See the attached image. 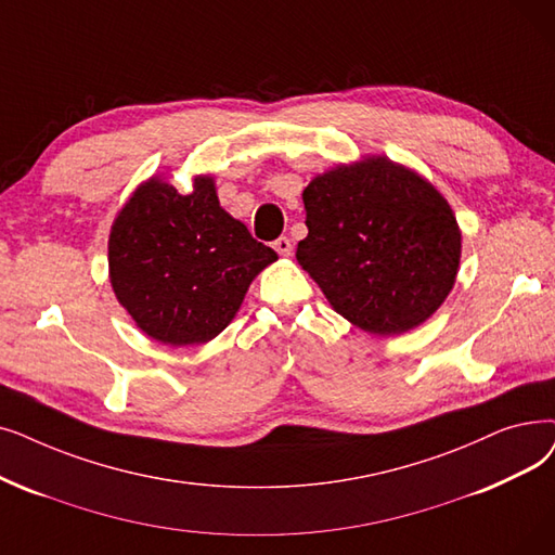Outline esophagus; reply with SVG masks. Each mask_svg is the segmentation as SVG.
<instances>
[{"mask_svg":"<svg viewBox=\"0 0 555 555\" xmlns=\"http://www.w3.org/2000/svg\"><path fill=\"white\" fill-rule=\"evenodd\" d=\"M274 249H276V254H281V256H291V251H293V243H291V237L281 235L279 240H274Z\"/></svg>","mask_w":555,"mask_h":555,"instance_id":"1","label":"esophagus"}]
</instances>
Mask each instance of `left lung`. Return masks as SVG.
<instances>
[{
	"mask_svg": "<svg viewBox=\"0 0 555 555\" xmlns=\"http://www.w3.org/2000/svg\"><path fill=\"white\" fill-rule=\"evenodd\" d=\"M297 260L343 318L376 335L411 331L451 293L461 231L447 199L388 158H365L304 190Z\"/></svg>",
	"mask_w": 555,
	"mask_h": 555,
	"instance_id": "left-lung-1",
	"label": "left lung"
}]
</instances>
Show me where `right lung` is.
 <instances>
[{
    "label": "right lung",
    "mask_w": 555,
    "mask_h": 555,
    "mask_svg": "<svg viewBox=\"0 0 555 555\" xmlns=\"http://www.w3.org/2000/svg\"><path fill=\"white\" fill-rule=\"evenodd\" d=\"M279 256L220 206L210 177L190 195L152 179L119 210L108 240L117 301L163 345H202L233 320L254 276Z\"/></svg>",
    "instance_id": "add662e5"
}]
</instances>
